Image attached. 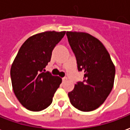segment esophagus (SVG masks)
<instances>
[{"label":"esophagus","instance_id":"obj_1","mask_svg":"<svg viewBox=\"0 0 130 130\" xmlns=\"http://www.w3.org/2000/svg\"><path fill=\"white\" fill-rule=\"evenodd\" d=\"M67 79H68V78H67V77H63L62 79V82H66V81H67Z\"/></svg>","mask_w":130,"mask_h":130}]
</instances>
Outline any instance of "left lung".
<instances>
[{
	"mask_svg": "<svg viewBox=\"0 0 130 130\" xmlns=\"http://www.w3.org/2000/svg\"><path fill=\"white\" fill-rule=\"evenodd\" d=\"M68 42L77 60L78 71L84 72L83 82H78L68 93L70 103L81 111L96 109L112 90L116 68L103 43L90 34L67 31Z\"/></svg>",
	"mask_w": 130,
	"mask_h": 130,
	"instance_id": "obj_1",
	"label": "left lung"
}]
</instances>
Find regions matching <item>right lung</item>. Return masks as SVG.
Returning a JSON list of instances; mask_svg holds the SVG:
<instances>
[{"instance_id":"obj_1","label":"right lung","mask_w":130,"mask_h":130,"mask_svg":"<svg viewBox=\"0 0 130 130\" xmlns=\"http://www.w3.org/2000/svg\"><path fill=\"white\" fill-rule=\"evenodd\" d=\"M65 31H45L25 41L10 69L14 93L22 106L31 111H41L51 104L62 79L43 70L51 61L55 46Z\"/></svg>"}]
</instances>
